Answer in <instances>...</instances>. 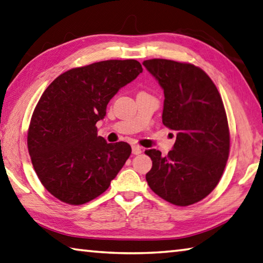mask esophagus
<instances>
[{"instance_id": "esophagus-1", "label": "esophagus", "mask_w": 263, "mask_h": 263, "mask_svg": "<svg viewBox=\"0 0 263 263\" xmlns=\"http://www.w3.org/2000/svg\"><path fill=\"white\" fill-rule=\"evenodd\" d=\"M132 151H133V155H140L142 152V147L140 145H133Z\"/></svg>"}]
</instances>
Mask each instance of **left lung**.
<instances>
[{"label":"left lung","mask_w":263,"mask_h":263,"mask_svg":"<svg viewBox=\"0 0 263 263\" xmlns=\"http://www.w3.org/2000/svg\"><path fill=\"white\" fill-rule=\"evenodd\" d=\"M165 93L162 123L177 133L166 157L152 148L145 178L151 190L176 206L200 201L215 189L230 150L223 102L214 82L200 67L170 59L143 62Z\"/></svg>","instance_id":"1"}]
</instances>
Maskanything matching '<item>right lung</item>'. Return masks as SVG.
Listing matches in <instances>:
<instances>
[{
    "label": "right lung",
    "mask_w": 263,
    "mask_h": 263,
    "mask_svg": "<svg viewBox=\"0 0 263 263\" xmlns=\"http://www.w3.org/2000/svg\"><path fill=\"white\" fill-rule=\"evenodd\" d=\"M135 59L103 61L57 77L29 122L27 147L40 182L58 200L83 205L108 189L132 153L97 136L96 122L119 89L142 73Z\"/></svg>",
    "instance_id": "right-lung-1"
}]
</instances>
